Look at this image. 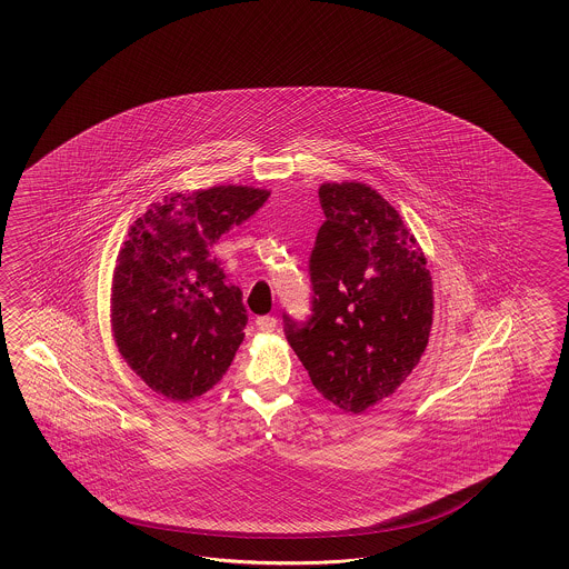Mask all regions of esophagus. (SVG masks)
I'll return each instance as SVG.
<instances>
[{"label": "esophagus", "mask_w": 569, "mask_h": 569, "mask_svg": "<svg viewBox=\"0 0 569 569\" xmlns=\"http://www.w3.org/2000/svg\"><path fill=\"white\" fill-rule=\"evenodd\" d=\"M254 323H257V328H259V331H262V333H271V331L277 328V319L276 317H271V315L257 317Z\"/></svg>", "instance_id": "1"}]
</instances>
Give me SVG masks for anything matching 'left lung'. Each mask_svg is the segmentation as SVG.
<instances>
[{
  "label": "left lung",
  "mask_w": 569,
  "mask_h": 569,
  "mask_svg": "<svg viewBox=\"0 0 569 569\" xmlns=\"http://www.w3.org/2000/svg\"><path fill=\"white\" fill-rule=\"evenodd\" d=\"M310 252V317L283 315L312 386L346 413L395 395L430 338L426 257L400 214L365 183H323Z\"/></svg>",
  "instance_id": "1"
}]
</instances>
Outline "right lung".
Returning <instances> with one entry per match:
<instances>
[{"instance_id":"1","label":"right lung","mask_w":569,"mask_h":569,"mask_svg":"<svg viewBox=\"0 0 569 569\" xmlns=\"http://www.w3.org/2000/svg\"><path fill=\"white\" fill-rule=\"evenodd\" d=\"M267 198L241 186L171 193L131 227L112 279V331L122 359L158 395L202 397L233 361L248 315L210 248Z\"/></svg>"}]
</instances>
